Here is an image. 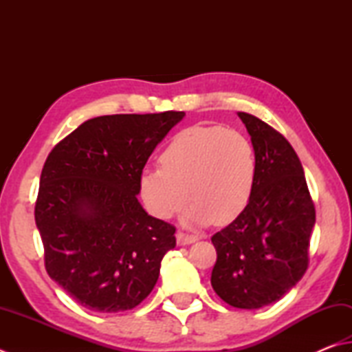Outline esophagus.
Masks as SVG:
<instances>
[{
    "mask_svg": "<svg viewBox=\"0 0 352 352\" xmlns=\"http://www.w3.org/2000/svg\"><path fill=\"white\" fill-rule=\"evenodd\" d=\"M176 239H177L179 245H188V243H193V242L197 241L196 236L185 234V233H182V231H179V233L176 234Z\"/></svg>",
    "mask_w": 352,
    "mask_h": 352,
    "instance_id": "obj_1",
    "label": "esophagus"
}]
</instances>
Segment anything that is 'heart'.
<instances>
[{"instance_id": "1", "label": "heart", "mask_w": 352, "mask_h": 352, "mask_svg": "<svg viewBox=\"0 0 352 352\" xmlns=\"http://www.w3.org/2000/svg\"><path fill=\"white\" fill-rule=\"evenodd\" d=\"M161 168L139 176V196L150 214L168 219L195 199L185 221L205 225L236 219L253 195L257 157L241 131L222 127H190L177 133L159 157Z\"/></svg>"}]
</instances>
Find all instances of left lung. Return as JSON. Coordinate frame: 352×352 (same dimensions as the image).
I'll return each instance as SVG.
<instances>
[{
  "label": "left lung",
  "instance_id": "8db88e82",
  "mask_svg": "<svg viewBox=\"0 0 352 352\" xmlns=\"http://www.w3.org/2000/svg\"><path fill=\"white\" fill-rule=\"evenodd\" d=\"M237 115L251 136L257 176L245 210L211 237V287L231 307L258 309L280 300L307 271L316 208L291 144L258 118Z\"/></svg>",
  "mask_w": 352,
  "mask_h": 352
}]
</instances>
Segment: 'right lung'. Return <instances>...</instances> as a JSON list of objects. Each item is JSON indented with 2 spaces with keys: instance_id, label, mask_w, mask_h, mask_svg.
I'll use <instances>...</instances> for the list:
<instances>
[{
  "instance_id": "add662e5",
  "label": "right lung",
  "mask_w": 352,
  "mask_h": 352,
  "mask_svg": "<svg viewBox=\"0 0 352 352\" xmlns=\"http://www.w3.org/2000/svg\"><path fill=\"white\" fill-rule=\"evenodd\" d=\"M184 116L89 119L45 159L35 205L45 270L84 308L133 309L155 288L176 228L139 204V176Z\"/></svg>"
}]
</instances>
